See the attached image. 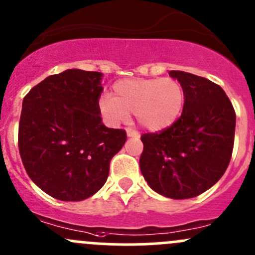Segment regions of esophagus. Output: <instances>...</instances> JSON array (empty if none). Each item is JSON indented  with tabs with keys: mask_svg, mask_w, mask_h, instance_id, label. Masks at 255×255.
Here are the masks:
<instances>
[{
	"mask_svg": "<svg viewBox=\"0 0 255 255\" xmlns=\"http://www.w3.org/2000/svg\"><path fill=\"white\" fill-rule=\"evenodd\" d=\"M128 137H133V138H140V133L135 130H131V128H128L127 130Z\"/></svg>",
	"mask_w": 255,
	"mask_h": 255,
	"instance_id": "obj_1",
	"label": "esophagus"
}]
</instances>
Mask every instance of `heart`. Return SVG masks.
Listing matches in <instances>:
<instances>
[{"mask_svg":"<svg viewBox=\"0 0 255 255\" xmlns=\"http://www.w3.org/2000/svg\"><path fill=\"white\" fill-rule=\"evenodd\" d=\"M184 101L183 86L173 78H128L115 83L113 97H99L98 109L112 127L128 120V113H133L141 127L161 131L177 122Z\"/></svg>","mask_w":255,"mask_h":255,"instance_id":"1","label":"heart"}]
</instances>
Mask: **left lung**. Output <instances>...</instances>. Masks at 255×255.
<instances>
[{
    "label": "left lung",
    "instance_id": "8db88e82",
    "mask_svg": "<svg viewBox=\"0 0 255 255\" xmlns=\"http://www.w3.org/2000/svg\"><path fill=\"white\" fill-rule=\"evenodd\" d=\"M184 89L179 119L158 133H143L140 169L152 190L190 199L216 184L231 161L236 113L225 91L207 78L169 71Z\"/></svg>",
    "mask_w": 255,
    "mask_h": 255
}]
</instances>
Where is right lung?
Returning a JSON list of instances; mask_svg holds the SVG:
<instances>
[{"instance_id":"right-lung-1","label":"right lung","mask_w":255,"mask_h":255,"mask_svg":"<svg viewBox=\"0 0 255 255\" xmlns=\"http://www.w3.org/2000/svg\"><path fill=\"white\" fill-rule=\"evenodd\" d=\"M103 73L78 69L51 75L24 97L18 130L20 158L39 188L62 201H81L107 182L113 157L127 141L98 109Z\"/></svg>"}]
</instances>
